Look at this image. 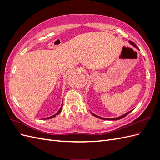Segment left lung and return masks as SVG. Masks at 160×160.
I'll return each instance as SVG.
<instances>
[{"mask_svg": "<svg viewBox=\"0 0 160 160\" xmlns=\"http://www.w3.org/2000/svg\"><path fill=\"white\" fill-rule=\"evenodd\" d=\"M129 43L131 45H132L133 46H134L135 48H137L138 49V47L135 45V43L133 42H132V41H129ZM132 110H131V111H128V112H127L126 113H125V114H123V115H122V116H119V117H118V118H101V117H99V116H98V115H95L94 113H91V114L93 115H94L95 117H96V118H99V119H104V120H118V119H122V118H125V116L126 115H128L131 111H132Z\"/></svg>", "mask_w": 160, "mask_h": 160, "instance_id": "left-lung-1", "label": "left lung"}]
</instances>
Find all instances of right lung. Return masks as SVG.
<instances>
[{
  "mask_svg": "<svg viewBox=\"0 0 160 160\" xmlns=\"http://www.w3.org/2000/svg\"><path fill=\"white\" fill-rule=\"evenodd\" d=\"M62 105H61V108H60V109H59V110L57 111V112L55 114V115H52V116H51V117H49V118H45V119H51V118H55V116L57 115H58L59 114L61 111V109H62Z\"/></svg>",
  "mask_w": 160,
  "mask_h": 160,
  "instance_id": "right-lung-1",
  "label": "right lung"
}]
</instances>
